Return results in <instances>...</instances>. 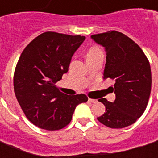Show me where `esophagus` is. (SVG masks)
<instances>
[{
    "label": "esophagus",
    "mask_w": 158,
    "mask_h": 158,
    "mask_svg": "<svg viewBox=\"0 0 158 158\" xmlns=\"http://www.w3.org/2000/svg\"><path fill=\"white\" fill-rule=\"evenodd\" d=\"M88 102H90V103H95L96 102V100H94V99H91V98H89Z\"/></svg>",
    "instance_id": "1"
}]
</instances>
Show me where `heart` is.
<instances>
[{"label":"heart","mask_w":158,"mask_h":158,"mask_svg":"<svg viewBox=\"0 0 158 158\" xmlns=\"http://www.w3.org/2000/svg\"><path fill=\"white\" fill-rule=\"evenodd\" d=\"M99 55H103L102 49L99 46H97V45H93V46L89 48V50L87 51L86 57H87V59H89V58L99 56Z\"/></svg>","instance_id":"b5f03b06"}]
</instances>
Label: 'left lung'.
Segmentation results:
<instances>
[{
  "label": "left lung",
  "mask_w": 158,
  "mask_h": 158,
  "mask_svg": "<svg viewBox=\"0 0 158 158\" xmlns=\"http://www.w3.org/2000/svg\"><path fill=\"white\" fill-rule=\"evenodd\" d=\"M106 49V63L103 79H111L115 101L99 99L106 112L98 117L100 122L110 128H124L135 123L147 106L152 90V71L142 49L127 35L108 31L91 36Z\"/></svg>",
  "instance_id": "obj_1"
}]
</instances>
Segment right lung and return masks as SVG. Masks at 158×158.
<instances>
[{
	"label": "right lung",
	"mask_w": 158,
	"mask_h": 158,
	"mask_svg": "<svg viewBox=\"0 0 158 158\" xmlns=\"http://www.w3.org/2000/svg\"><path fill=\"white\" fill-rule=\"evenodd\" d=\"M84 40V36L45 31L27 44L19 56L14 75L15 96L26 117L41 129L64 128L77 105L88 102L84 94L70 96L56 86Z\"/></svg>",
	"instance_id": "add662e5"
}]
</instances>
